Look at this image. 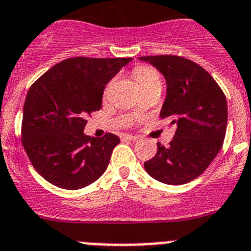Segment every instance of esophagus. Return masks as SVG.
Listing matches in <instances>:
<instances>
[{"instance_id": "34e87169", "label": "esophagus", "mask_w": 251, "mask_h": 251, "mask_svg": "<svg viewBox=\"0 0 251 251\" xmlns=\"http://www.w3.org/2000/svg\"><path fill=\"white\" fill-rule=\"evenodd\" d=\"M124 139H129V141H137L139 139L138 136H132V134H124L123 136Z\"/></svg>"}]
</instances>
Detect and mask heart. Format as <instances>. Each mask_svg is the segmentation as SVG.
Instances as JSON below:
<instances>
[{
	"instance_id": "b5f03b06",
	"label": "heart",
	"mask_w": 251,
	"mask_h": 251,
	"mask_svg": "<svg viewBox=\"0 0 251 251\" xmlns=\"http://www.w3.org/2000/svg\"><path fill=\"white\" fill-rule=\"evenodd\" d=\"M133 75L136 77L137 83L139 84L141 89L143 88H147V86H162V76L156 69L152 68V66L147 65H141L137 66L134 70H133ZM110 88V84L106 86L105 93H108Z\"/></svg>"
}]
</instances>
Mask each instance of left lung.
<instances>
[{"instance_id": "obj_1", "label": "left lung", "mask_w": 251, "mask_h": 251, "mask_svg": "<svg viewBox=\"0 0 251 251\" xmlns=\"http://www.w3.org/2000/svg\"><path fill=\"white\" fill-rule=\"evenodd\" d=\"M167 83L161 118L176 126L174 139L145 162L147 174L167 185H183L203 174L221 150L227 126L226 97L199 64L176 55L141 56Z\"/></svg>"}]
</instances>
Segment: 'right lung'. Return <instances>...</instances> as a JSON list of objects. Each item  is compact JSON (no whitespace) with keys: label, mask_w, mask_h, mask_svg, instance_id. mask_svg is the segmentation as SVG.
Here are the masks:
<instances>
[{"label":"right lung","mask_w":251,"mask_h":251,"mask_svg":"<svg viewBox=\"0 0 251 251\" xmlns=\"http://www.w3.org/2000/svg\"><path fill=\"white\" fill-rule=\"evenodd\" d=\"M132 57H70L56 64L28 89L21 142L35 170L65 190H79L105 172L121 139L84 134L86 115L101 108L104 88Z\"/></svg>","instance_id":"1"}]
</instances>
